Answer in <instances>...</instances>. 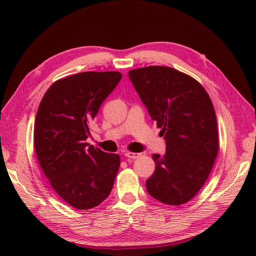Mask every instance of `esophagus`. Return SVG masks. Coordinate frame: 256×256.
Returning <instances> with one entry per match:
<instances>
[{
	"instance_id": "1",
	"label": "esophagus",
	"mask_w": 256,
	"mask_h": 256,
	"mask_svg": "<svg viewBox=\"0 0 256 256\" xmlns=\"http://www.w3.org/2000/svg\"><path fill=\"white\" fill-rule=\"evenodd\" d=\"M124 156L126 157V158H132V160H135L138 158V157L140 156V154H138V153H131V152H125L124 153Z\"/></svg>"
}]
</instances>
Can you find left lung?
<instances>
[{"label": "left lung", "mask_w": 256, "mask_h": 256, "mask_svg": "<svg viewBox=\"0 0 256 256\" xmlns=\"http://www.w3.org/2000/svg\"><path fill=\"white\" fill-rule=\"evenodd\" d=\"M128 78L166 140L165 155L152 156L156 168L146 189L165 204H186L206 182L218 155L210 96L197 80L170 67L133 69Z\"/></svg>", "instance_id": "8db88e82"}]
</instances>
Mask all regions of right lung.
I'll return each mask as SVG.
<instances>
[{"mask_svg": "<svg viewBox=\"0 0 256 256\" xmlns=\"http://www.w3.org/2000/svg\"><path fill=\"white\" fill-rule=\"evenodd\" d=\"M122 78L118 72H86L54 82L35 120L38 162L55 192L76 209L99 206L110 194L120 156L86 143L102 102Z\"/></svg>", "mask_w": 256, "mask_h": 256, "instance_id": "right-lung-1", "label": "right lung"}]
</instances>
